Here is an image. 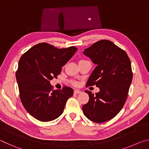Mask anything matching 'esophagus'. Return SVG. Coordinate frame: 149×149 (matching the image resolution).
Here are the masks:
<instances>
[{"label": "esophagus", "instance_id": "1", "mask_svg": "<svg viewBox=\"0 0 149 149\" xmlns=\"http://www.w3.org/2000/svg\"><path fill=\"white\" fill-rule=\"evenodd\" d=\"M81 93V91L79 90H77V89H75V90H74V94L75 95H77V94H79V93Z\"/></svg>", "mask_w": 149, "mask_h": 149}]
</instances>
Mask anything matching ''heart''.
Instances as JSON below:
<instances>
[{
    "mask_svg": "<svg viewBox=\"0 0 149 149\" xmlns=\"http://www.w3.org/2000/svg\"><path fill=\"white\" fill-rule=\"evenodd\" d=\"M74 84L75 85H77V83H76V82H74Z\"/></svg>",
    "mask_w": 149,
    "mask_h": 149,
    "instance_id": "heart-1",
    "label": "heart"
}]
</instances>
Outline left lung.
<instances>
[{
    "instance_id": "1",
    "label": "left lung",
    "mask_w": 149,
    "mask_h": 149,
    "mask_svg": "<svg viewBox=\"0 0 149 149\" xmlns=\"http://www.w3.org/2000/svg\"><path fill=\"white\" fill-rule=\"evenodd\" d=\"M83 53L97 65L86 85H96L100 89L96 95L85 91L89 100L83 106V112L93 122H105L114 118L125 104L133 78L130 60L124 50L108 40L96 42Z\"/></svg>"
}]
</instances>
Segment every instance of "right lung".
<instances>
[{
    "instance_id": "obj_1",
    "label": "right lung",
    "mask_w": 149,
    "mask_h": 149,
    "mask_svg": "<svg viewBox=\"0 0 149 149\" xmlns=\"http://www.w3.org/2000/svg\"><path fill=\"white\" fill-rule=\"evenodd\" d=\"M77 50L75 47L59 49L42 42L20 58L16 74L19 97L25 109L35 119L50 122L62 114L74 90L68 87L52 90L50 80L60 74L62 67Z\"/></svg>"
}]
</instances>
